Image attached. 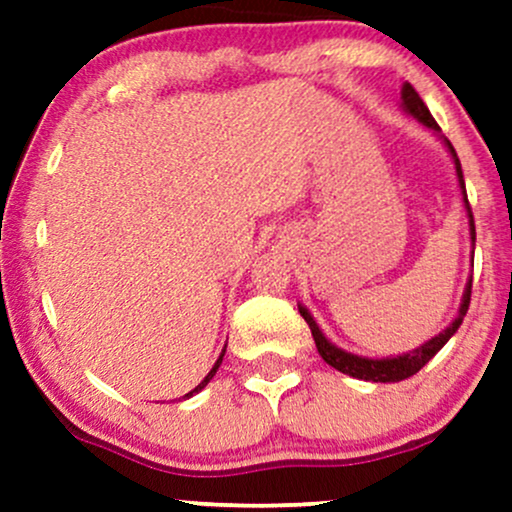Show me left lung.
Returning <instances> with one entry per match:
<instances>
[{"label":"left lung","instance_id":"1","mask_svg":"<svg viewBox=\"0 0 512 512\" xmlns=\"http://www.w3.org/2000/svg\"><path fill=\"white\" fill-rule=\"evenodd\" d=\"M402 110L407 115L414 117V120H419L424 127L431 129V132L436 134L440 142L445 144L448 154L452 156V163H455L457 185H460V192H462L464 211H467V219H469V240H472V248H474V240H477V233H474V216H472V209H469V202H467V190H464L460 158H457L455 149H452V144L448 142V139H445L443 134H440L438 122L433 120L431 113H428L426 103L421 101L419 93L414 91V86H411V84H404L402 86ZM469 260H472V267H474V250H472V257H469ZM469 296H472V276H469L467 286H464L462 303H460V310H457V317L450 322L448 327H445L443 332H438L436 337H431V339H428V342H424L421 346H416V349L407 351V354L385 356V358H368V356L351 354V351L342 349V346L332 344L330 339H327L325 334H322L320 327H317L315 317L310 315V310L305 308L303 303H298V313H301L303 320L308 322V327H310V332H313L315 346H317V351H320V356L325 358V363H330L332 368H337L339 373L351 375V378H358V380H366V383H399V380H407V378H411V375L419 373V370L424 368L426 363L431 361V358L436 356L445 344H448V339L452 337V334L460 330L464 315H467V308H469Z\"/></svg>","mask_w":512,"mask_h":512}]
</instances>
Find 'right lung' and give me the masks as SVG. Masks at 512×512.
Segmentation results:
<instances>
[{
	"label": "right lung",
	"instance_id": "1",
	"mask_svg": "<svg viewBox=\"0 0 512 512\" xmlns=\"http://www.w3.org/2000/svg\"><path fill=\"white\" fill-rule=\"evenodd\" d=\"M223 354H226V346H223L221 356H219V358H216L214 368H211V370H209V373H207V378H204V380H202V383H199V385L195 387V390H190V392H187V395H185V399H190L192 395H197V392H202V390H204V387H207V385H209V380H211V378H214V375H216V370H219V366H221V361H223Z\"/></svg>",
	"mask_w": 512,
	"mask_h": 512
}]
</instances>
